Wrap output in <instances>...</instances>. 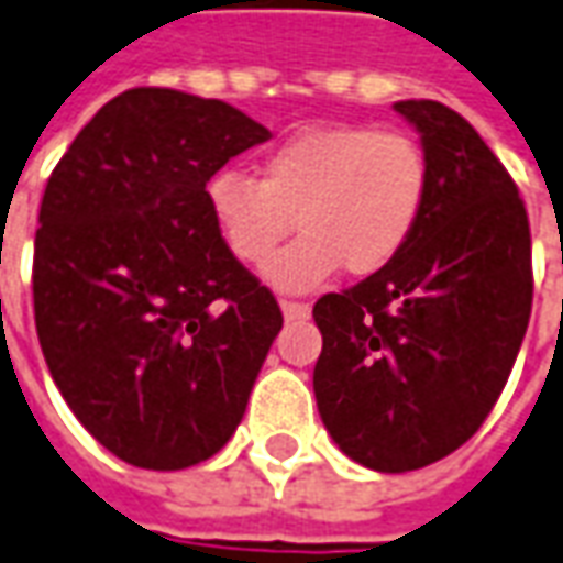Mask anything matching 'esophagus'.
<instances>
[{"mask_svg": "<svg viewBox=\"0 0 563 563\" xmlns=\"http://www.w3.org/2000/svg\"><path fill=\"white\" fill-rule=\"evenodd\" d=\"M280 311L286 320H305L311 313L308 301H292V298H280Z\"/></svg>", "mask_w": 563, "mask_h": 563, "instance_id": "1", "label": "esophagus"}]
</instances>
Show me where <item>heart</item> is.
<instances>
[{
    "label": "heart",
    "instance_id": "b5f03b06",
    "mask_svg": "<svg viewBox=\"0 0 563 563\" xmlns=\"http://www.w3.org/2000/svg\"><path fill=\"white\" fill-rule=\"evenodd\" d=\"M428 194L422 141L376 125L305 129L265 153L258 178L218 169L202 185L221 243L243 265H265L296 221L301 236L265 271L292 292L342 265L357 277L391 265L426 216Z\"/></svg>",
    "mask_w": 563,
    "mask_h": 563
}]
</instances>
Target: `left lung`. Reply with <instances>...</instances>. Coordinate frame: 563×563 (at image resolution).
<instances>
[{
	"instance_id": "1",
	"label": "left lung",
	"mask_w": 563,
	"mask_h": 563,
	"mask_svg": "<svg viewBox=\"0 0 563 563\" xmlns=\"http://www.w3.org/2000/svg\"><path fill=\"white\" fill-rule=\"evenodd\" d=\"M431 163L426 216L404 252L317 298L313 394L339 450L416 472L472 438L506 388L533 305L530 221L506 166L441 101H397Z\"/></svg>"
}]
</instances>
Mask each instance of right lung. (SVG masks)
Listing matches in <instances>:
<instances>
[{
  "instance_id": "right-lung-1",
  "label": "right lung",
  "mask_w": 563,
  "mask_h": 563,
  "mask_svg": "<svg viewBox=\"0 0 563 563\" xmlns=\"http://www.w3.org/2000/svg\"><path fill=\"white\" fill-rule=\"evenodd\" d=\"M243 110L129 89L73 137L40 206L33 311L57 391L137 468L216 456L283 327L271 289L221 243L202 185L267 141Z\"/></svg>"
}]
</instances>
